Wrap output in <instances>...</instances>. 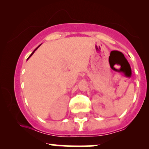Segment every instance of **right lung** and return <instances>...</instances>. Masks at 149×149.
Segmentation results:
<instances>
[{
	"label": "right lung",
	"mask_w": 149,
	"mask_h": 149,
	"mask_svg": "<svg viewBox=\"0 0 149 149\" xmlns=\"http://www.w3.org/2000/svg\"><path fill=\"white\" fill-rule=\"evenodd\" d=\"M40 45H39V46H38V47H36V48L35 49H34V50L33 51V52H32V53H31V54H30V56H29V57H28V59H29V58H30V57H31V56H32V55H33V53H34V52H35V51H36V49H37L38 48V47H40Z\"/></svg>",
	"instance_id": "obj_1"
}]
</instances>
